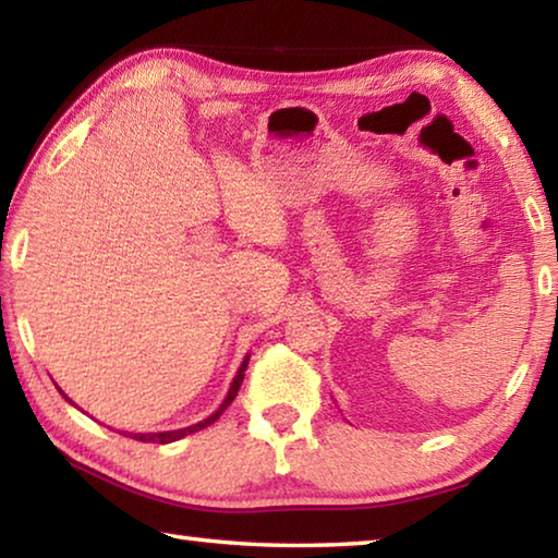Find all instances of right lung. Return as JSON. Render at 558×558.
I'll use <instances>...</instances> for the list:
<instances>
[{
	"mask_svg": "<svg viewBox=\"0 0 558 558\" xmlns=\"http://www.w3.org/2000/svg\"><path fill=\"white\" fill-rule=\"evenodd\" d=\"M245 366H248V356L243 359V364L239 366V374H235V379H233V384H231V389H229V393H226V399H223V403L219 405V411L216 413H211L209 418H204L202 423H194V426H189V428H182V430H165V433H130V438H135V440H143V442H174V440H179V438H184V436H189V433H196V430H202V428H206V426H211V423L219 418V415L229 409V405L233 403V399H235V393H239V389H241V384H243V372H245ZM63 393V391H61ZM65 396V393H63Z\"/></svg>",
	"mask_w": 558,
	"mask_h": 558,
	"instance_id": "add662e5",
	"label": "right lung"
}]
</instances>
